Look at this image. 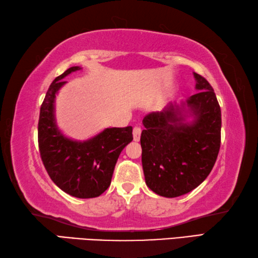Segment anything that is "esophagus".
Wrapping results in <instances>:
<instances>
[{"label":"esophagus","instance_id":"esophagus-1","mask_svg":"<svg viewBox=\"0 0 258 258\" xmlns=\"http://www.w3.org/2000/svg\"><path fill=\"white\" fill-rule=\"evenodd\" d=\"M141 132H142L141 127H140V126H135V127L133 128V139H134V141H139L140 135H141Z\"/></svg>","mask_w":258,"mask_h":258}]
</instances>
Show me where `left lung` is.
I'll use <instances>...</instances> for the list:
<instances>
[{
    "instance_id": "obj_1",
    "label": "left lung",
    "mask_w": 258,
    "mask_h": 258,
    "mask_svg": "<svg viewBox=\"0 0 258 258\" xmlns=\"http://www.w3.org/2000/svg\"><path fill=\"white\" fill-rule=\"evenodd\" d=\"M196 92L180 106L169 104L143 118L145 184L165 198L189 193L212 170L221 143V109L207 79L194 73ZM186 116L194 120L186 122Z\"/></svg>"
}]
</instances>
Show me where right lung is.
Here are the masks:
<instances>
[{
  "mask_svg": "<svg viewBox=\"0 0 258 258\" xmlns=\"http://www.w3.org/2000/svg\"><path fill=\"white\" fill-rule=\"evenodd\" d=\"M80 69H68L49 86L40 107L38 145L46 170L60 189L74 198L92 199L109 187L117 159L133 140V128H106L83 142L73 141L60 132L54 114L56 93L67 83L63 79Z\"/></svg>",
  "mask_w": 258,
  "mask_h": 258,
  "instance_id": "add662e5",
  "label": "right lung"
}]
</instances>
